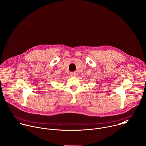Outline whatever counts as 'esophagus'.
<instances>
[{
    "label": "esophagus",
    "mask_w": 146,
    "mask_h": 146,
    "mask_svg": "<svg viewBox=\"0 0 146 146\" xmlns=\"http://www.w3.org/2000/svg\"><path fill=\"white\" fill-rule=\"evenodd\" d=\"M70 75H71V76H72V77H74V76H75L76 74H75L74 72H71V73H70Z\"/></svg>",
    "instance_id": "1"
}]
</instances>
